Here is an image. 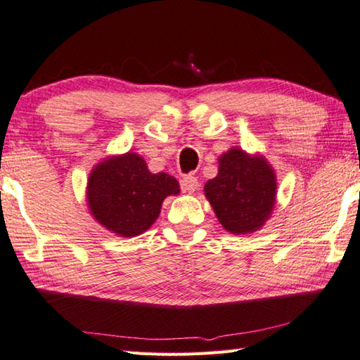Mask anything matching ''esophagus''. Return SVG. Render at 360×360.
Wrapping results in <instances>:
<instances>
[{"label":"esophagus","instance_id":"esophagus-1","mask_svg":"<svg viewBox=\"0 0 360 360\" xmlns=\"http://www.w3.org/2000/svg\"><path fill=\"white\" fill-rule=\"evenodd\" d=\"M180 186H181V191L183 193H194L195 189H198V186H199L198 177H194L193 174L185 175V177H183L181 181H180Z\"/></svg>","mask_w":360,"mask_h":360}]
</instances>
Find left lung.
I'll return each instance as SVG.
<instances>
[{
	"mask_svg": "<svg viewBox=\"0 0 360 360\" xmlns=\"http://www.w3.org/2000/svg\"><path fill=\"white\" fill-rule=\"evenodd\" d=\"M205 195L227 232H254L274 207V171L263 158L232 148L219 158V172L207 181Z\"/></svg>",
	"mask_w": 360,
	"mask_h": 360,
	"instance_id": "8db88e82",
	"label": "left lung"
}]
</instances>
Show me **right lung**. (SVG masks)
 <instances>
[{"label": "right lung", "mask_w": 360, "mask_h": 360, "mask_svg": "<svg viewBox=\"0 0 360 360\" xmlns=\"http://www.w3.org/2000/svg\"><path fill=\"white\" fill-rule=\"evenodd\" d=\"M179 193L177 180L148 172L144 160L131 152L100 162L87 181L94 218L120 236L146 232L157 221L165 198Z\"/></svg>", "instance_id": "1"}]
</instances>
